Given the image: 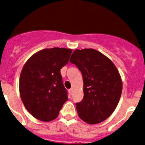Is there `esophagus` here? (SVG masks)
Instances as JSON below:
<instances>
[{
  "label": "esophagus",
  "mask_w": 145,
  "mask_h": 145,
  "mask_svg": "<svg viewBox=\"0 0 145 145\" xmlns=\"http://www.w3.org/2000/svg\"><path fill=\"white\" fill-rule=\"evenodd\" d=\"M69 93L71 94V95H72L73 94V92H74V88H70L69 90Z\"/></svg>",
  "instance_id": "1"
}]
</instances>
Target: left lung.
<instances>
[{
    "label": "left lung",
    "mask_w": 145,
    "mask_h": 145,
    "mask_svg": "<svg viewBox=\"0 0 145 145\" xmlns=\"http://www.w3.org/2000/svg\"><path fill=\"white\" fill-rule=\"evenodd\" d=\"M70 62L81 71L84 98L77 103L80 118L88 124L106 120L113 113L123 89L121 77L113 61L93 49L76 50Z\"/></svg>",
    "instance_id": "left-lung-1"
}]
</instances>
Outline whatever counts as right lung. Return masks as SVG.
Returning a JSON list of instances; mask_svg holds the SVG:
<instances>
[{"label":"right lung","mask_w":145,"mask_h":145,"mask_svg":"<svg viewBox=\"0 0 145 145\" xmlns=\"http://www.w3.org/2000/svg\"><path fill=\"white\" fill-rule=\"evenodd\" d=\"M71 52V49H44L33 54L24 65L20 76V95L35 118L44 122L54 120L68 100L60 69L67 64Z\"/></svg>","instance_id":"right-lung-1"}]
</instances>
